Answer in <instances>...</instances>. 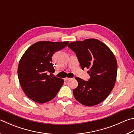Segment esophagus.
Returning <instances> with one entry per match:
<instances>
[{
	"instance_id": "1",
	"label": "esophagus",
	"mask_w": 134,
	"mask_h": 134,
	"mask_svg": "<svg viewBox=\"0 0 134 134\" xmlns=\"http://www.w3.org/2000/svg\"><path fill=\"white\" fill-rule=\"evenodd\" d=\"M70 79V78H69V77H65L64 79V80L65 81H68V80H69Z\"/></svg>"
}]
</instances>
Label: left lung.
<instances>
[{
	"instance_id": "8db88e82",
	"label": "left lung",
	"mask_w": 134,
	"mask_h": 134,
	"mask_svg": "<svg viewBox=\"0 0 134 134\" xmlns=\"http://www.w3.org/2000/svg\"><path fill=\"white\" fill-rule=\"evenodd\" d=\"M68 47L76 54L81 69L86 67L88 81L76 77L78 87L73 90L75 98L86 106L101 103L110 94L115 85L117 62L107 46L95 38L70 43Z\"/></svg>"
}]
</instances>
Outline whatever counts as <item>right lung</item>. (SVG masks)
<instances>
[{
	"mask_svg": "<svg viewBox=\"0 0 134 134\" xmlns=\"http://www.w3.org/2000/svg\"><path fill=\"white\" fill-rule=\"evenodd\" d=\"M69 43L38 42L24 53L19 63L18 74L21 88L29 98L42 104L56 96L64 80L48 75V72L55 71L52 63V56Z\"/></svg>",
	"mask_w": 134,
	"mask_h": 134,
	"instance_id": "add662e5",
	"label": "right lung"
}]
</instances>
